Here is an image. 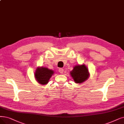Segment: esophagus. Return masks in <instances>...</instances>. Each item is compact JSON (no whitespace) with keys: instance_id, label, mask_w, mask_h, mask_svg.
Listing matches in <instances>:
<instances>
[{"instance_id":"esophagus-1","label":"esophagus","mask_w":124,"mask_h":124,"mask_svg":"<svg viewBox=\"0 0 124 124\" xmlns=\"http://www.w3.org/2000/svg\"><path fill=\"white\" fill-rule=\"evenodd\" d=\"M58 71H59V72H60L62 74L63 72V69L62 68H59L58 69Z\"/></svg>"}]
</instances>
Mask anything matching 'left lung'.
Returning a JSON list of instances; mask_svg holds the SVG:
<instances>
[{
	"mask_svg": "<svg viewBox=\"0 0 124 124\" xmlns=\"http://www.w3.org/2000/svg\"><path fill=\"white\" fill-rule=\"evenodd\" d=\"M70 73L74 81L78 83L85 81L89 76L88 70L85 65L74 67V69Z\"/></svg>",
	"mask_w": 124,
	"mask_h": 124,
	"instance_id": "obj_1",
	"label": "left lung"
}]
</instances>
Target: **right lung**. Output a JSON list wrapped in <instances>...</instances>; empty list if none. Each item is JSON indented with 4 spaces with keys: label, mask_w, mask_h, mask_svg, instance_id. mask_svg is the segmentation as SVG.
Returning <instances> with one entry per match:
<instances>
[{
    "label": "right lung",
    "mask_w": 124,
    "mask_h": 124,
    "mask_svg": "<svg viewBox=\"0 0 124 124\" xmlns=\"http://www.w3.org/2000/svg\"><path fill=\"white\" fill-rule=\"evenodd\" d=\"M53 71L46 68H38L35 72V78L37 81L41 85H46L53 75Z\"/></svg>",
    "instance_id": "right-lung-1"
}]
</instances>
